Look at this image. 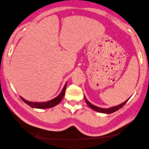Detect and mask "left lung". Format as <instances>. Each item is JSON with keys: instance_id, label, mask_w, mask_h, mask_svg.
<instances>
[{"instance_id": "8db88e82", "label": "left lung", "mask_w": 149, "mask_h": 149, "mask_svg": "<svg viewBox=\"0 0 149 149\" xmlns=\"http://www.w3.org/2000/svg\"><path fill=\"white\" fill-rule=\"evenodd\" d=\"M84 99H85V101H86V104H87L88 106L91 108V109L94 110V111H96L97 112H99V113H106V114H110V113H114V112H115V111H118V110L120 109V108H121L122 107L124 106L125 103H126L128 101L129 98H128L127 100H126V101H125V102H123V103H121V104L118 105V106H114V107H112V108H99V107H97L96 106H94V105L91 104V103H90L89 101H88V100L86 99V98L85 96H84Z\"/></svg>"}]
</instances>
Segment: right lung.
Returning a JSON list of instances; mask_svg holds the SVG:
<instances>
[{"instance_id":"right-lung-1","label":"right lung","mask_w":149,"mask_h":149,"mask_svg":"<svg viewBox=\"0 0 149 149\" xmlns=\"http://www.w3.org/2000/svg\"><path fill=\"white\" fill-rule=\"evenodd\" d=\"M66 86H67V82L65 84L64 87H63V90L61 91V93L58 95V96L56 97L53 99L51 100V101H45V102H31L25 100L24 98H23L22 97L20 96L21 99L25 103L29 106L31 108H39V109H44V108H52V107L56 106V105H58L62 101V99L63 98V97L65 96V93L66 90Z\"/></svg>"}]
</instances>
